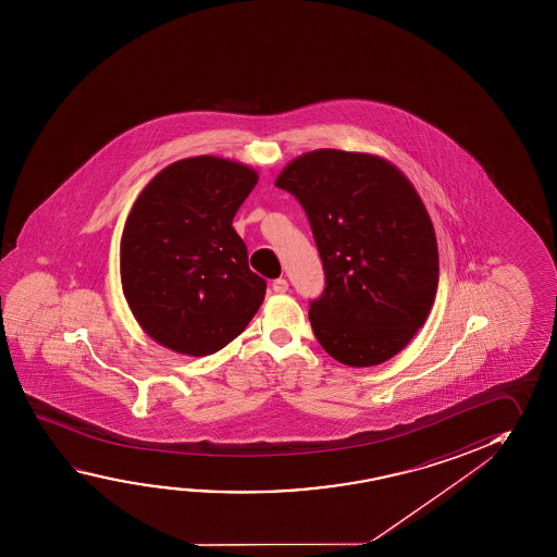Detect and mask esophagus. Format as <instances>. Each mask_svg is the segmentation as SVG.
<instances>
[{
	"label": "esophagus",
	"instance_id": "obj_1",
	"mask_svg": "<svg viewBox=\"0 0 557 557\" xmlns=\"http://www.w3.org/2000/svg\"><path fill=\"white\" fill-rule=\"evenodd\" d=\"M272 289H274L275 293H287V289H289V283H287V280L280 277V280H274V282H272Z\"/></svg>",
	"mask_w": 557,
	"mask_h": 557
}]
</instances>
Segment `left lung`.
Masks as SVG:
<instances>
[{"label": "left lung", "instance_id": "8db88e82", "mask_svg": "<svg viewBox=\"0 0 557 557\" xmlns=\"http://www.w3.org/2000/svg\"><path fill=\"white\" fill-rule=\"evenodd\" d=\"M275 186L301 201L324 265L309 309L320 346L344 366L388 361L437 295V238L420 194L383 157L339 149L293 159Z\"/></svg>", "mask_w": 557, "mask_h": 557}]
</instances>
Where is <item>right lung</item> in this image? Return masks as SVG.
Listing matches in <instances>:
<instances>
[{
  "label": "right lung",
  "mask_w": 557,
  "mask_h": 557,
  "mask_svg": "<svg viewBox=\"0 0 557 557\" xmlns=\"http://www.w3.org/2000/svg\"><path fill=\"white\" fill-rule=\"evenodd\" d=\"M258 183L223 157L181 159L151 178L120 240L122 292L147 336L183 356H211L247 329L265 282L248 268L233 218Z\"/></svg>",
  "instance_id": "obj_1"
}]
</instances>
